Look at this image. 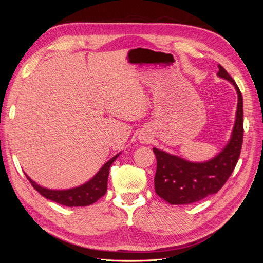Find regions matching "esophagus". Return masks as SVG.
<instances>
[{"mask_svg":"<svg viewBox=\"0 0 263 263\" xmlns=\"http://www.w3.org/2000/svg\"><path fill=\"white\" fill-rule=\"evenodd\" d=\"M144 141H147V139H144Z\"/></svg>","mask_w":263,"mask_h":263,"instance_id":"esophagus-1","label":"esophagus"}]
</instances>
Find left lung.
<instances>
[{
  "mask_svg": "<svg viewBox=\"0 0 263 263\" xmlns=\"http://www.w3.org/2000/svg\"><path fill=\"white\" fill-rule=\"evenodd\" d=\"M217 76L232 82L238 94L236 122L232 138L220 153L208 162L195 163L154 148L157 158L156 193L172 205L191 204L217 193L225 184L240 156L243 139V103L239 87L218 65Z\"/></svg>",
  "mask_w": 263,
  "mask_h": 263,
  "instance_id": "obj_1",
  "label": "left lung"
}]
</instances>
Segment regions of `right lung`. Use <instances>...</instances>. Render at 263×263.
Listing matches in <instances>:
<instances>
[{
    "label": "right lung",
    "mask_w": 263,
    "mask_h": 263,
    "mask_svg": "<svg viewBox=\"0 0 263 263\" xmlns=\"http://www.w3.org/2000/svg\"><path fill=\"white\" fill-rule=\"evenodd\" d=\"M117 157L118 155L113 157L109 161H107L103 165L100 171L95 174L93 179H91L89 182H86L83 185L74 189L65 191L48 190L36 184L33 180L27 177V174L26 178L37 192L44 197L48 198V200L59 203L63 206H69V208H73V206H87L97 202L99 198H101L106 193L110 164L115 161V159Z\"/></svg>",
    "instance_id": "add662e5"
}]
</instances>
